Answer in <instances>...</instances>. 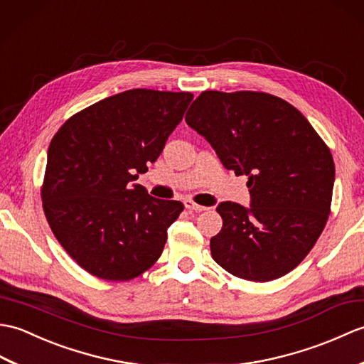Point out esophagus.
<instances>
[{"instance_id":"34e87169","label":"esophagus","mask_w":364,"mask_h":364,"mask_svg":"<svg viewBox=\"0 0 364 364\" xmlns=\"http://www.w3.org/2000/svg\"><path fill=\"white\" fill-rule=\"evenodd\" d=\"M183 205H185V208L191 210V212H204V210H207V207L199 205V204H196V203H193V200H190V199L183 200Z\"/></svg>"}]
</instances>
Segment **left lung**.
Masks as SVG:
<instances>
[{
  "instance_id": "obj_1",
  "label": "left lung",
  "mask_w": 364,
  "mask_h": 364,
  "mask_svg": "<svg viewBox=\"0 0 364 364\" xmlns=\"http://www.w3.org/2000/svg\"><path fill=\"white\" fill-rule=\"evenodd\" d=\"M224 168L247 176L250 205L216 207L223 229L210 240L213 260L252 282L285 276L327 223L335 182L326 143L291 104L260 92H203L185 117Z\"/></svg>"
}]
</instances>
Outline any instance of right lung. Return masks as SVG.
<instances>
[{
  "label": "right lung",
  "mask_w": 364,
  "mask_h": 364,
  "mask_svg": "<svg viewBox=\"0 0 364 364\" xmlns=\"http://www.w3.org/2000/svg\"><path fill=\"white\" fill-rule=\"evenodd\" d=\"M193 95L134 88L79 112L48 148L42 200L62 247L104 280H131L154 264L183 210L135 183L164 151Z\"/></svg>",
  "instance_id": "obj_1"
}]
</instances>
